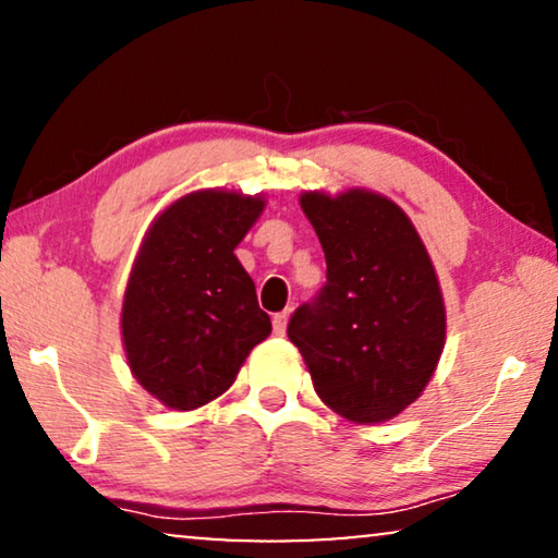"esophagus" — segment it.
<instances>
[{
	"label": "esophagus",
	"mask_w": 558,
	"mask_h": 558,
	"mask_svg": "<svg viewBox=\"0 0 558 558\" xmlns=\"http://www.w3.org/2000/svg\"><path fill=\"white\" fill-rule=\"evenodd\" d=\"M287 323H289V310L277 312V315H274V335H284Z\"/></svg>",
	"instance_id": "1"
}]
</instances>
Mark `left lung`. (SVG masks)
Wrapping results in <instances>:
<instances>
[{
    "mask_svg": "<svg viewBox=\"0 0 558 558\" xmlns=\"http://www.w3.org/2000/svg\"><path fill=\"white\" fill-rule=\"evenodd\" d=\"M327 262V284L289 319L319 399L355 424L414 403L445 348L437 271L407 213L371 190L300 197Z\"/></svg>",
    "mask_w": 558,
    "mask_h": 558,
    "instance_id": "left-lung-1",
    "label": "left lung"
}]
</instances>
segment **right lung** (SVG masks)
Masks as SVG:
<instances>
[{
	"instance_id": "right-lung-1",
	"label": "right lung",
	"mask_w": 558,
	"mask_h": 558,
	"mask_svg": "<svg viewBox=\"0 0 558 558\" xmlns=\"http://www.w3.org/2000/svg\"><path fill=\"white\" fill-rule=\"evenodd\" d=\"M264 205V197L197 190L159 213L144 235L121 338L134 378L167 409L218 399L269 338L271 319L233 254Z\"/></svg>"
}]
</instances>
